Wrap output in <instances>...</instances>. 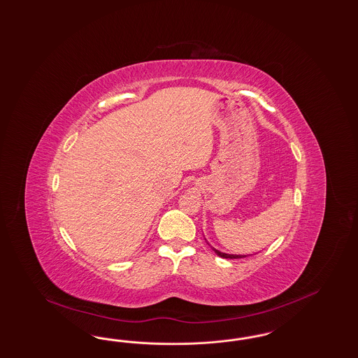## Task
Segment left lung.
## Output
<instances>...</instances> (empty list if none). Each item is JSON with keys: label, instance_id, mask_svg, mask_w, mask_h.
<instances>
[{"label": "left lung", "instance_id": "1", "mask_svg": "<svg viewBox=\"0 0 358 358\" xmlns=\"http://www.w3.org/2000/svg\"><path fill=\"white\" fill-rule=\"evenodd\" d=\"M214 251H215V254L218 255V257H221V258H226V259H241V258H246L248 255H236V254H226V252H221L220 250H215L214 247H211Z\"/></svg>", "mask_w": 358, "mask_h": 358}]
</instances>
